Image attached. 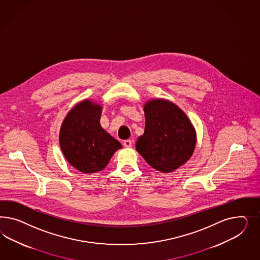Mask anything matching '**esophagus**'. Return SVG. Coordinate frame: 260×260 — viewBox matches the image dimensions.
<instances>
[{
    "label": "esophagus",
    "mask_w": 260,
    "mask_h": 260,
    "mask_svg": "<svg viewBox=\"0 0 260 260\" xmlns=\"http://www.w3.org/2000/svg\"><path fill=\"white\" fill-rule=\"evenodd\" d=\"M124 146L126 147V148H131L132 146H133V141L132 140H129V139H126V140H125L124 141Z\"/></svg>",
    "instance_id": "esophagus-1"
}]
</instances>
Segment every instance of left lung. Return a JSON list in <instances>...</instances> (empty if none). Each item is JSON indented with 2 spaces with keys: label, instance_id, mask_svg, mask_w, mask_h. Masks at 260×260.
Listing matches in <instances>:
<instances>
[{
  "label": "left lung",
  "instance_id": "obj_1",
  "mask_svg": "<svg viewBox=\"0 0 260 260\" xmlns=\"http://www.w3.org/2000/svg\"><path fill=\"white\" fill-rule=\"evenodd\" d=\"M146 126L135 147L149 165L171 173L185 164L196 147V131L187 115L173 103L156 99L144 107Z\"/></svg>",
  "mask_w": 260,
  "mask_h": 260
}]
</instances>
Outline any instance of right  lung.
I'll list each match as a JSON object with an SVG mask.
<instances>
[{
	"label": "right lung",
	"mask_w": 260,
	"mask_h": 260,
	"mask_svg": "<svg viewBox=\"0 0 260 260\" xmlns=\"http://www.w3.org/2000/svg\"><path fill=\"white\" fill-rule=\"evenodd\" d=\"M101 112L100 106L85 100L69 112L61 126V150L70 164L82 173L102 171L122 148L100 125Z\"/></svg>",
	"instance_id": "add662e5"
}]
</instances>
